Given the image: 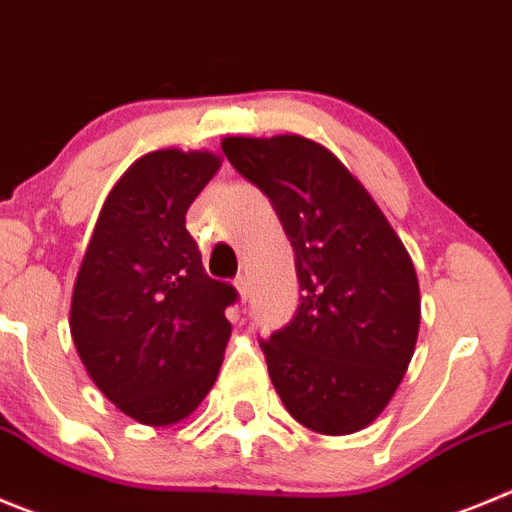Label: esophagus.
Returning a JSON list of instances; mask_svg holds the SVG:
<instances>
[{
	"mask_svg": "<svg viewBox=\"0 0 512 512\" xmlns=\"http://www.w3.org/2000/svg\"><path fill=\"white\" fill-rule=\"evenodd\" d=\"M234 285H237L239 296H242V301H245L247 290H250V283H247V275H237V278H234Z\"/></svg>",
	"mask_w": 512,
	"mask_h": 512,
	"instance_id": "esophagus-1",
	"label": "esophagus"
}]
</instances>
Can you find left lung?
<instances>
[{
    "mask_svg": "<svg viewBox=\"0 0 512 512\" xmlns=\"http://www.w3.org/2000/svg\"><path fill=\"white\" fill-rule=\"evenodd\" d=\"M222 150L270 199L296 252L301 303L260 339L270 380L298 423L354 434L390 403L416 349L411 255L365 186L319 142L227 137Z\"/></svg>",
    "mask_w": 512,
    "mask_h": 512,
    "instance_id": "obj_1",
    "label": "left lung"
}]
</instances>
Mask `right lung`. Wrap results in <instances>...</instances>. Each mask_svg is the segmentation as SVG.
I'll return each mask as SVG.
<instances>
[{
    "mask_svg": "<svg viewBox=\"0 0 512 512\" xmlns=\"http://www.w3.org/2000/svg\"><path fill=\"white\" fill-rule=\"evenodd\" d=\"M222 160L155 150L104 201L71 301V336L96 388L145 426L196 411L229 342L234 285L206 275L186 211Z\"/></svg>",
    "mask_w": 512,
    "mask_h": 512,
    "instance_id": "add662e5",
    "label": "right lung"
}]
</instances>
